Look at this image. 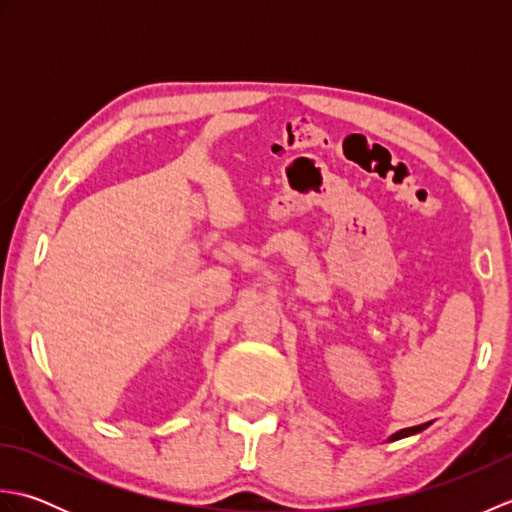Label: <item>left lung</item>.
Masks as SVG:
<instances>
[{
  "label": "left lung",
  "mask_w": 512,
  "mask_h": 512,
  "mask_svg": "<svg viewBox=\"0 0 512 512\" xmlns=\"http://www.w3.org/2000/svg\"><path fill=\"white\" fill-rule=\"evenodd\" d=\"M424 427H427V424H418V427H411V429H402V431H398L394 438L391 440H398V438H405V436H411V433H418V431H422Z\"/></svg>",
  "instance_id": "1"
}]
</instances>
